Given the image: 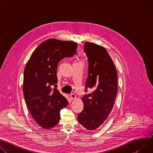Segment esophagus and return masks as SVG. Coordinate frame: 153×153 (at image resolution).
<instances>
[{"mask_svg": "<svg viewBox=\"0 0 153 153\" xmlns=\"http://www.w3.org/2000/svg\"><path fill=\"white\" fill-rule=\"evenodd\" d=\"M70 97H71V99H76V96L74 94H70Z\"/></svg>", "mask_w": 153, "mask_h": 153, "instance_id": "esophagus-1", "label": "esophagus"}]
</instances>
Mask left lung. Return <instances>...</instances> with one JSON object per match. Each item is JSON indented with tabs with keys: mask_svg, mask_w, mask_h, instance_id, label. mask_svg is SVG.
<instances>
[{
	"mask_svg": "<svg viewBox=\"0 0 153 153\" xmlns=\"http://www.w3.org/2000/svg\"><path fill=\"white\" fill-rule=\"evenodd\" d=\"M84 48L89 63L85 89L94 91L81 99L83 110L77 120L85 129L94 131L105 121L114 106L118 88L117 73L103 47L88 42Z\"/></svg>",
	"mask_w": 153,
	"mask_h": 153,
	"instance_id": "obj_1",
	"label": "left lung"
}]
</instances>
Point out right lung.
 <instances>
[{"mask_svg":"<svg viewBox=\"0 0 153 153\" xmlns=\"http://www.w3.org/2000/svg\"><path fill=\"white\" fill-rule=\"evenodd\" d=\"M77 46L74 42L48 39L36 48L26 64L23 82L26 105L43 129L56 126L60 111L68 104L56 88L57 65L63 57L76 54Z\"/></svg>","mask_w":153,"mask_h":153,"instance_id":"right-lung-1","label":"right lung"}]
</instances>
